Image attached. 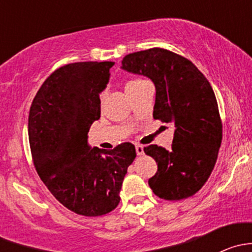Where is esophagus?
I'll return each instance as SVG.
<instances>
[{
  "mask_svg": "<svg viewBox=\"0 0 252 252\" xmlns=\"http://www.w3.org/2000/svg\"><path fill=\"white\" fill-rule=\"evenodd\" d=\"M135 151L138 156H141V155H144V146L142 145H135Z\"/></svg>",
  "mask_w": 252,
  "mask_h": 252,
  "instance_id": "34e87169",
  "label": "esophagus"
}]
</instances>
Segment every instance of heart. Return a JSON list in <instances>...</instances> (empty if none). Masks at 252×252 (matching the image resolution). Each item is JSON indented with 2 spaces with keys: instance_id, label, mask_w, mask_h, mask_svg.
Masks as SVG:
<instances>
[{
  "instance_id": "heart-1",
  "label": "heart",
  "mask_w": 252,
  "mask_h": 252,
  "mask_svg": "<svg viewBox=\"0 0 252 252\" xmlns=\"http://www.w3.org/2000/svg\"><path fill=\"white\" fill-rule=\"evenodd\" d=\"M144 81H145V80H142V79H131V80H129L128 83H126V91L130 90V89L135 88L136 85H139V84L144 83ZM103 97H105V94H102V95H101V100H103Z\"/></svg>"
}]
</instances>
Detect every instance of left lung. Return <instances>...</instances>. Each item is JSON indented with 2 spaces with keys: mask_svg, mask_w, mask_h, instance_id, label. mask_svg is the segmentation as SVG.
I'll return each mask as SVG.
<instances>
[{
  "mask_svg": "<svg viewBox=\"0 0 252 252\" xmlns=\"http://www.w3.org/2000/svg\"><path fill=\"white\" fill-rule=\"evenodd\" d=\"M122 69L154 81V118L174 124L171 149L144 147L157 163L150 188L169 201L192 196L212 173L222 142V121L212 86L192 62L164 48L129 53Z\"/></svg>",
  "mask_w": 252,
  "mask_h": 252,
  "instance_id": "8db88e82",
  "label": "left lung"
}]
</instances>
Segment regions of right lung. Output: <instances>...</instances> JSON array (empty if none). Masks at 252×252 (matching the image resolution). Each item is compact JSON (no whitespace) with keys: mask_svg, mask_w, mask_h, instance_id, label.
Listing matches in <instances>:
<instances>
[{"mask_svg":"<svg viewBox=\"0 0 252 252\" xmlns=\"http://www.w3.org/2000/svg\"><path fill=\"white\" fill-rule=\"evenodd\" d=\"M114 62H77L56 69L34 97L29 142L35 169L64 207L88 217L111 212L119 204L135 146L91 149L88 133L100 118V94Z\"/></svg>","mask_w":252,"mask_h":252,"instance_id":"obj_1","label":"right lung"}]
</instances>
